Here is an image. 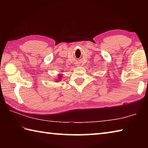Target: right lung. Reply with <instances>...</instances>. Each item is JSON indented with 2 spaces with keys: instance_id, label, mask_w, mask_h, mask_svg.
<instances>
[{
  "instance_id": "obj_1",
  "label": "right lung",
  "mask_w": 148,
  "mask_h": 148,
  "mask_svg": "<svg viewBox=\"0 0 148 148\" xmlns=\"http://www.w3.org/2000/svg\"><path fill=\"white\" fill-rule=\"evenodd\" d=\"M61 75H59V78H61Z\"/></svg>"
}]
</instances>
